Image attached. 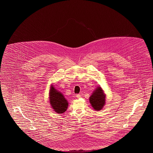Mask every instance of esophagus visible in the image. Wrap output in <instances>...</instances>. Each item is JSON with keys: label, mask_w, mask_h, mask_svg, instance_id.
Masks as SVG:
<instances>
[{"label": "esophagus", "mask_w": 153, "mask_h": 153, "mask_svg": "<svg viewBox=\"0 0 153 153\" xmlns=\"http://www.w3.org/2000/svg\"><path fill=\"white\" fill-rule=\"evenodd\" d=\"M76 97L77 98H80L81 97V95H79V94H77L76 95Z\"/></svg>", "instance_id": "1"}]
</instances>
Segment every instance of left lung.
Wrapping results in <instances>:
<instances>
[{"instance_id":"obj_1","label":"left lung","mask_w":153,"mask_h":153,"mask_svg":"<svg viewBox=\"0 0 153 153\" xmlns=\"http://www.w3.org/2000/svg\"><path fill=\"white\" fill-rule=\"evenodd\" d=\"M105 96L102 88L99 87L94 92L93 94L89 97V102L92 107L97 111L102 109L105 104Z\"/></svg>"}]
</instances>
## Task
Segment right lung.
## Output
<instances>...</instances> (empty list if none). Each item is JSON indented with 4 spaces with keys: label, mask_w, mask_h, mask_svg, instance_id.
I'll list each match as a JSON object with an SVG mask.
<instances>
[{
    "label": "right lung",
    "mask_w": 153,
    "mask_h": 153,
    "mask_svg": "<svg viewBox=\"0 0 153 153\" xmlns=\"http://www.w3.org/2000/svg\"><path fill=\"white\" fill-rule=\"evenodd\" d=\"M50 91V102L53 109L58 114L65 112L68 108V102L64 96L53 86Z\"/></svg>",
    "instance_id": "right-lung-1"
}]
</instances>
